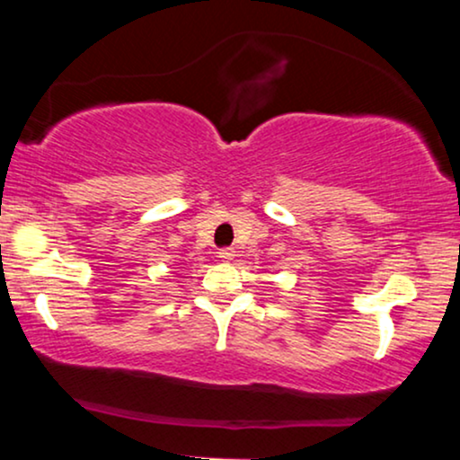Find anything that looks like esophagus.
I'll return each mask as SVG.
<instances>
[{"label": "esophagus", "instance_id": "1", "mask_svg": "<svg viewBox=\"0 0 460 460\" xmlns=\"http://www.w3.org/2000/svg\"><path fill=\"white\" fill-rule=\"evenodd\" d=\"M218 257H220V260H223V261H231V260H234V257H235V251H234V248H220Z\"/></svg>", "mask_w": 460, "mask_h": 460}]
</instances>
